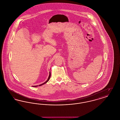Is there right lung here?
<instances>
[{"label":"right lung","mask_w":120,"mask_h":120,"mask_svg":"<svg viewBox=\"0 0 120 120\" xmlns=\"http://www.w3.org/2000/svg\"><path fill=\"white\" fill-rule=\"evenodd\" d=\"M50 76H51V73H50V72H49V78H48V80H46V81H45V83H44L43 84H41V85H40L39 86H42V85H44V84H45L46 83H47V82H48V81L49 80ZM36 86H34L33 87H36Z\"/></svg>","instance_id":"add662e5"}]
</instances>
